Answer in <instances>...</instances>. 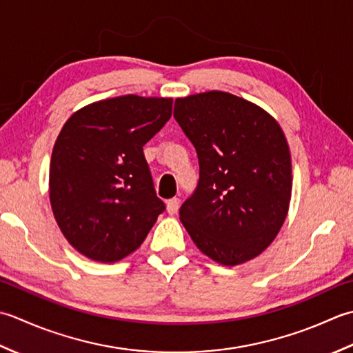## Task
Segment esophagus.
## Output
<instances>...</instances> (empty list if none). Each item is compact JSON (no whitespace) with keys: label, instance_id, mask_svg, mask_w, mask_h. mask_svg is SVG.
Instances as JSON below:
<instances>
[{"label":"esophagus","instance_id":"1","mask_svg":"<svg viewBox=\"0 0 353 353\" xmlns=\"http://www.w3.org/2000/svg\"><path fill=\"white\" fill-rule=\"evenodd\" d=\"M178 207H179V199L178 198H172L168 201V205H166V210L169 214H175L178 212Z\"/></svg>","mask_w":353,"mask_h":353}]
</instances>
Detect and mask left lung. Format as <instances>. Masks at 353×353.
<instances>
[{"instance_id":"8db88e82","label":"left lung","mask_w":353,"mask_h":353,"mask_svg":"<svg viewBox=\"0 0 353 353\" xmlns=\"http://www.w3.org/2000/svg\"><path fill=\"white\" fill-rule=\"evenodd\" d=\"M174 117L199 160L196 190L179 208L192 241L225 267L262 254L283 225L292 192L290 146L277 120L216 90L178 97Z\"/></svg>"}]
</instances>
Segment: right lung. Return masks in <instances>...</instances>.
I'll use <instances>...</instances> for the list:
<instances>
[{
  "label": "right lung",
  "instance_id": "1",
  "mask_svg": "<svg viewBox=\"0 0 353 353\" xmlns=\"http://www.w3.org/2000/svg\"><path fill=\"white\" fill-rule=\"evenodd\" d=\"M172 102L99 100L71 114L57 135L50 204L70 245L91 261L114 263L134 253L164 210L143 146L170 119Z\"/></svg>",
  "mask_w": 353,
  "mask_h": 353
}]
</instances>
